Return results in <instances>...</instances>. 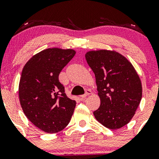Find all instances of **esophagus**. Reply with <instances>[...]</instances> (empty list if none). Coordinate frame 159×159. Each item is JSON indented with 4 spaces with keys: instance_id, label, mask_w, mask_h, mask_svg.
Here are the masks:
<instances>
[{
    "instance_id": "34e87169",
    "label": "esophagus",
    "mask_w": 159,
    "mask_h": 159,
    "mask_svg": "<svg viewBox=\"0 0 159 159\" xmlns=\"http://www.w3.org/2000/svg\"><path fill=\"white\" fill-rule=\"evenodd\" d=\"M91 93H92V92H91L90 90H86L85 93L84 95H81V96H80V98H81V99H84L87 96H89V95H90Z\"/></svg>"
}]
</instances>
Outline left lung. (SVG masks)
Listing matches in <instances>:
<instances>
[{
    "label": "left lung",
    "instance_id": "obj_1",
    "mask_svg": "<svg viewBox=\"0 0 159 159\" xmlns=\"http://www.w3.org/2000/svg\"><path fill=\"white\" fill-rule=\"evenodd\" d=\"M85 58L96 77L100 106L96 119L108 129H118L132 119L142 98L140 77L131 62L115 51H89Z\"/></svg>",
    "mask_w": 159,
    "mask_h": 159
}]
</instances>
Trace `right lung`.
<instances>
[{
  "mask_svg": "<svg viewBox=\"0 0 159 159\" xmlns=\"http://www.w3.org/2000/svg\"><path fill=\"white\" fill-rule=\"evenodd\" d=\"M75 53L70 48L45 49L33 56L21 72V106L27 119L46 133L63 130L74 112L75 101L67 97L58 77Z\"/></svg>",
  "mask_w": 159,
  "mask_h": 159,
  "instance_id": "right-lung-1",
  "label": "right lung"
}]
</instances>
